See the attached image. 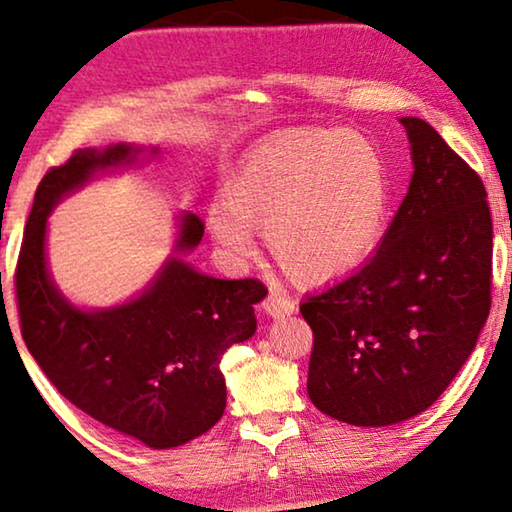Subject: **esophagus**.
I'll return each instance as SVG.
<instances>
[{
    "label": "esophagus",
    "instance_id": "1",
    "mask_svg": "<svg viewBox=\"0 0 512 512\" xmlns=\"http://www.w3.org/2000/svg\"><path fill=\"white\" fill-rule=\"evenodd\" d=\"M263 311L270 318H281V316H288V313L295 311V302L290 300L283 290H270V295H267L263 302Z\"/></svg>",
    "mask_w": 512,
    "mask_h": 512
}]
</instances>
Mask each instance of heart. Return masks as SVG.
<instances>
[{
	"instance_id": "b5f03b06",
	"label": "heart",
	"mask_w": 512,
	"mask_h": 512,
	"mask_svg": "<svg viewBox=\"0 0 512 512\" xmlns=\"http://www.w3.org/2000/svg\"><path fill=\"white\" fill-rule=\"evenodd\" d=\"M226 196L208 208V229L231 256H251L258 226L290 277L327 283L357 270L380 245L393 185L371 139L311 128L258 144L226 178Z\"/></svg>"
}]
</instances>
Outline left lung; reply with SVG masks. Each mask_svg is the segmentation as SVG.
<instances>
[{
	"instance_id": "1",
	"label": "left lung",
	"mask_w": 512,
	"mask_h": 512,
	"mask_svg": "<svg viewBox=\"0 0 512 512\" xmlns=\"http://www.w3.org/2000/svg\"><path fill=\"white\" fill-rule=\"evenodd\" d=\"M414 174L375 256L306 295L311 403L350 426L407 421L435 403L490 313L492 217L483 180L416 116Z\"/></svg>"
}]
</instances>
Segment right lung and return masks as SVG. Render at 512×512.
<instances>
[{
	"label": "right lung",
	"mask_w": 512,
	"mask_h": 512,
	"mask_svg": "<svg viewBox=\"0 0 512 512\" xmlns=\"http://www.w3.org/2000/svg\"><path fill=\"white\" fill-rule=\"evenodd\" d=\"M160 148L112 144L82 148L45 174L29 212L15 293L22 338L43 373L93 419L151 448L192 442L222 419L224 352L256 332L254 304L267 295L256 279H215L183 258L199 247L203 222L178 215L171 254L128 302L82 309L47 270V217L64 196L100 174L153 160Z\"/></svg>",
	"instance_id": "add662e5"
}]
</instances>
